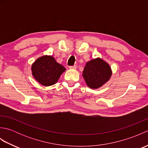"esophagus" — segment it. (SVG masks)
Segmentation results:
<instances>
[{
  "instance_id": "34e87169",
  "label": "esophagus",
  "mask_w": 148,
  "mask_h": 148,
  "mask_svg": "<svg viewBox=\"0 0 148 148\" xmlns=\"http://www.w3.org/2000/svg\"><path fill=\"white\" fill-rule=\"evenodd\" d=\"M69 68H70L71 69H76L77 68V66L76 65H73V66H70L69 67Z\"/></svg>"
}]
</instances>
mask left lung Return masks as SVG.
I'll return each instance as SVG.
<instances>
[{
    "instance_id": "8db88e82",
    "label": "left lung",
    "mask_w": 148,
    "mask_h": 148,
    "mask_svg": "<svg viewBox=\"0 0 148 148\" xmlns=\"http://www.w3.org/2000/svg\"><path fill=\"white\" fill-rule=\"evenodd\" d=\"M112 75L109 65L100 58L86 62L83 71V77L90 88H99L109 80Z\"/></svg>"
}]
</instances>
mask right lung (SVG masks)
<instances>
[{
  "mask_svg": "<svg viewBox=\"0 0 148 148\" xmlns=\"http://www.w3.org/2000/svg\"><path fill=\"white\" fill-rule=\"evenodd\" d=\"M31 69L36 80L45 86L55 84L66 70L51 55H45L37 58L33 63Z\"/></svg>",
  "mask_w": 148,
  "mask_h": 148,
  "instance_id": "right-lung-1",
  "label": "right lung"
}]
</instances>
